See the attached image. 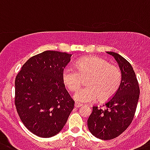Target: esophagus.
<instances>
[{
  "mask_svg": "<svg viewBox=\"0 0 150 150\" xmlns=\"http://www.w3.org/2000/svg\"><path fill=\"white\" fill-rule=\"evenodd\" d=\"M82 106V104H80V103L79 102H75V108H80V107Z\"/></svg>",
  "mask_w": 150,
  "mask_h": 150,
  "instance_id": "esophagus-1",
  "label": "esophagus"
}]
</instances>
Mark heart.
<instances>
[{
	"instance_id": "b5f03b06",
	"label": "heart",
	"mask_w": 150,
	"mask_h": 150,
	"mask_svg": "<svg viewBox=\"0 0 150 150\" xmlns=\"http://www.w3.org/2000/svg\"><path fill=\"white\" fill-rule=\"evenodd\" d=\"M75 69L66 67L63 69L62 79L70 91L80 88L82 79L88 77V87L79 90L74 98L80 103H91L98 99L105 101L117 93L122 81L120 69L98 56H88L77 60Z\"/></svg>"
}]
</instances>
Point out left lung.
<instances>
[{"label": "left lung", "mask_w": 150, "mask_h": 150, "mask_svg": "<svg viewBox=\"0 0 150 150\" xmlns=\"http://www.w3.org/2000/svg\"><path fill=\"white\" fill-rule=\"evenodd\" d=\"M117 62L122 73L120 86L104 108L93 107L88 120L89 131L104 140L114 139L124 132L134 117L139 97V84L133 67L127 60L113 52H107Z\"/></svg>", "instance_id": "1"}]
</instances>
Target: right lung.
I'll list each match as a JSON object with an SVG mask.
<instances>
[{"instance_id":"add662e5","label":"right lung","mask_w":150,"mask_h":150,"mask_svg":"<svg viewBox=\"0 0 150 150\" xmlns=\"http://www.w3.org/2000/svg\"><path fill=\"white\" fill-rule=\"evenodd\" d=\"M71 54L45 51L30 58L15 79V105L21 121L42 138L56 135L67 122L75 101L62 74Z\"/></svg>"}]
</instances>
